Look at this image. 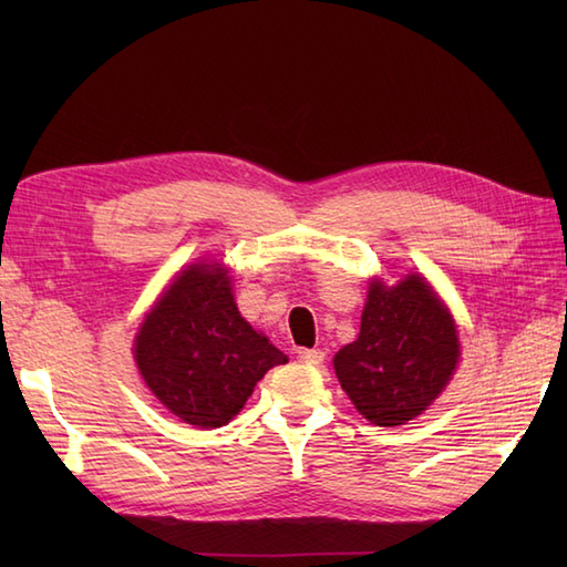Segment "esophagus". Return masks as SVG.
I'll list each match as a JSON object with an SVG mask.
<instances>
[{
	"instance_id": "1",
	"label": "esophagus",
	"mask_w": 567,
	"mask_h": 567,
	"mask_svg": "<svg viewBox=\"0 0 567 567\" xmlns=\"http://www.w3.org/2000/svg\"><path fill=\"white\" fill-rule=\"evenodd\" d=\"M297 358L302 360V363L319 365L321 360H323V353H321V351H309V348H299V351H297Z\"/></svg>"
}]
</instances>
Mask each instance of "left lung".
I'll list each match as a JSON object with an SVG mask.
<instances>
[{
  "label": "left lung",
  "mask_w": 567,
  "mask_h": 567,
  "mask_svg": "<svg viewBox=\"0 0 567 567\" xmlns=\"http://www.w3.org/2000/svg\"><path fill=\"white\" fill-rule=\"evenodd\" d=\"M461 355L453 317L419 275L372 282L360 333L333 358L336 378L375 426H402L449 384Z\"/></svg>",
  "instance_id": "left-lung-1"
}]
</instances>
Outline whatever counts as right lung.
Instances as JSON below:
<instances>
[{"label": "right lung", "instance_id": "add662e5", "mask_svg": "<svg viewBox=\"0 0 567 567\" xmlns=\"http://www.w3.org/2000/svg\"><path fill=\"white\" fill-rule=\"evenodd\" d=\"M136 365L151 392L199 429L228 424L256 382L287 355L238 315L219 262L177 275L136 336Z\"/></svg>", "mask_w": 567, "mask_h": 567}]
</instances>
